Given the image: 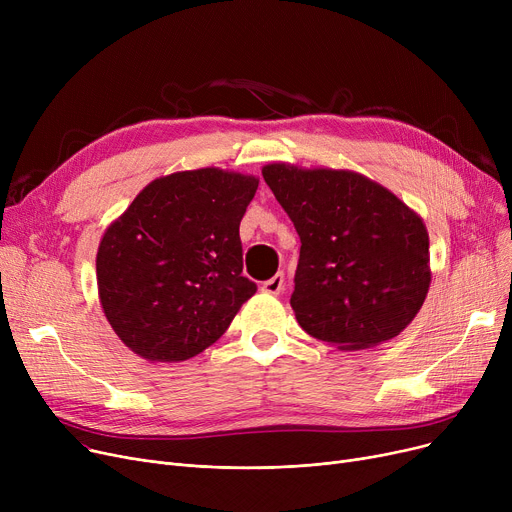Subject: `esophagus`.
Segmentation results:
<instances>
[{
    "label": "esophagus",
    "instance_id": "esophagus-1",
    "mask_svg": "<svg viewBox=\"0 0 512 512\" xmlns=\"http://www.w3.org/2000/svg\"><path fill=\"white\" fill-rule=\"evenodd\" d=\"M282 288H284V274H276L274 278L265 280V282L261 284V290L267 292V294H280Z\"/></svg>",
    "mask_w": 512,
    "mask_h": 512
}]
</instances>
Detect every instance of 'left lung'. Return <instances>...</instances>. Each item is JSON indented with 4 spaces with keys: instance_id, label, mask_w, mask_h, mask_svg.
<instances>
[{
    "instance_id": "left-lung-1",
    "label": "left lung",
    "mask_w": 512,
    "mask_h": 512,
    "mask_svg": "<svg viewBox=\"0 0 512 512\" xmlns=\"http://www.w3.org/2000/svg\"><path fill=\"white\" fill-rule=\"evenodd\" d=\"M261 172L301 238L290 297L299 326L342 351L405 330L432 282L419 215L351 170L270 164Z\"/></svg>"
}]
</instances>
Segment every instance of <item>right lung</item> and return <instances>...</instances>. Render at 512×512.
Listing matches in <instances>:
<instances>
[{"mask_svg":"<svg viewBox=\"0 0 512 512\" xmlns=\"http://www.w3.org/2000/svg\"><path fill=\"white\" fill-rule=\"evenodd\" d=\"M259 180L220 168L149 182L97 251L103 313L151 363L186 361L218 340L257 284L242 276L240 220Z\"/></svg>","mask_w":512,"mask_h":512,"instance_id":"add662e5","label":"right lung"}]
</instances>
